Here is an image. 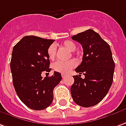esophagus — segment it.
I'll return each mask as SVG.
<instances>
[{
    "label": "esophagus",
    "mask_w": 126,
    "mask_h": 126,
    "mask_svg": "<svg viewBox=\"0 0 126 126\" xmlns=\"http://www.w3.org/2000/svg\"><path fill=\"white\" fill-rule=\"evenodd\" d=\"M61 76H62V78H65L66 76H67V75H65V74H61Z\"/></svg>",
    "instance_id": "esophagus-1"
}]
</instances>
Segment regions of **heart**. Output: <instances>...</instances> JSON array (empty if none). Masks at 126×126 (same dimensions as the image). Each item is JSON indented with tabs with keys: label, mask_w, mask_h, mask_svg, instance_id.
Returning <instances> with one entry per match:
<instances>
[{
	"label": "heart",
	"mask_w": 126,
	"mask_h": 126,
	"mask_svg": "<svg viewBox=\"0 0 126 126\" xmlns=\"http://www.w3.org/2000/svg\"><path fill=\"white\" fill-rule=\"evenodd\" d=\"M67 49H68L69 51L73 52L76 49V46L72 41H65L62 44ZM56 52L57 48L56 46L54 44L50 45L48 48L47 53L50 59H54L56 56ZM76 65V62L74 60H70L67 61H57L53 64V69L55 72H59L63 74H65L69 73L75 66Z\"/></svg>",
	"instance_id": "obj_1"
}]
</instances>
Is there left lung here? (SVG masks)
Listing matches in <instances>:
<instances>
[{
  "label": "left lung",
  "mask_w": 126,
  "mask_h": 126,
  "mask_svg": "<svg viewBox=\"0 0 126 126\" xmlns=\"http://www.w3.org/2000/svg\"><path fill=\"white\" fill-rule=\"evenodd\" d=\"M72 39L82 45V61L75 69L71 94L76 104L91 107L100 102L108 94L113 80L115 63L110 46L97 32L89 29ZM83 73L85 78H81Z\"/></svg>",
  "instance_id": "1"
}]
</instances>
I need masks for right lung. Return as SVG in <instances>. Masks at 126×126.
<instances>
[{
	"instance_id": "1",
	"label": "right lung",
	"mask_w": 126,
	"mask_h": 126,
	"mask_svg": "<svg viewBox=\"0 0 126 126\" xmlns=\"http://www.w3.org/2000/svg\"><path fill=\"white\" fill-rule=\"evenodd\" d=\"M54 41L25 36L13 48L10 67L14 88L20 100L32 110H43L50 105L53 90L62 79L57 72L50 77L42 76V72H50L47 50Z\"/></svg>"
}]
</instances>
